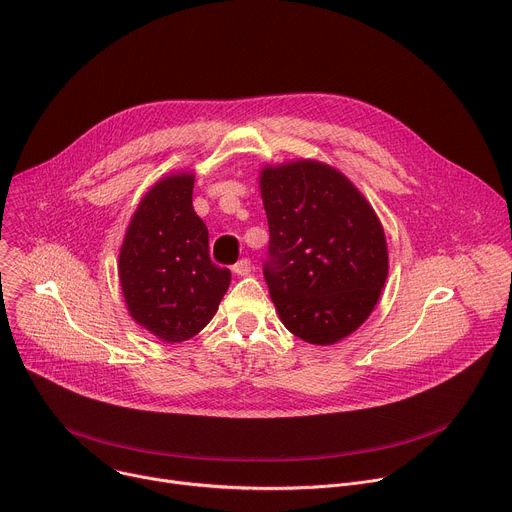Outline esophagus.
<instances>
[{
    "label": "esophagus",
    "mask_w": 512,
    "mask_h": 512,
    "mask_svg": "<svg viewBox=\"0 0 512 512\" xmlns=\"http://www.w3.org/2000/svg\"><path fill=\"white\" fill-rule=\"evenodd\" d=\"M233 271H235L237 275L245 277V275H249V273L253 271V265H251L249 259H241V261H237V263L233 265Z\"/></svg>",
    "instance_id": "obj_1"
}]
</instances>
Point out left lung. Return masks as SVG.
Returning <instances> with one entry per match:
<instances>
[{
  "label": "left lung",
  "mask_w": 512,
  "mask_h": 512,
  "mask_svg": "<svg viewBox=\"0 0 512 512\" xmlns=\"http://www.w3.org/2000/svg\"><path fill=\"white\" fill-rule=\"evenodd\" d=\"M259 186L269 225L263 275L283 326L320 346L346 338L371 316L389 271L373 206L314 160L265 166Z\"/></svg>",
  "instance_id": "8db88e82"
}]
</instances>
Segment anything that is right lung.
I'll use <instances>...</instances> for the list:
<instances>
[{
  "instance_id": "1",
  "label": "right lung",
  "mask_w": 512,
  "mask_h": 512,
  "mask_svg": "<svg viewBox=\"0 0 512 512\" xmlns=\"http://www.w3.org/2000/svg\"><path fill=\"white\" fill-rule=\"evenodd\" d=\"M194 174H172L145 194L119 253L131 318L174 344L196 336L227 294L231 271L208 255V229L192 206Z\"/></svg>"
}]
</instances>
